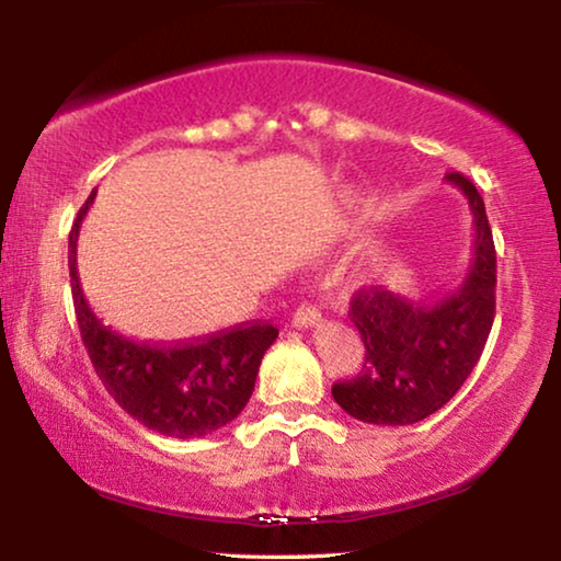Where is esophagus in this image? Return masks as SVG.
I'll return each mask as SVG.
<instances>
[{"mask_svg":"<svg viewBox=\"0 0 561 561\" xmlns=\"http://www.w3.org/2000/svg\"><path fill=\"white\" fill-rule=\"evenodd\" d=\"M319 319H321V311L317 309V306L301 304L294 313V327H313V324H319Z\"/></svg>","mask_w":561,"mask_h":561,"instance_id":"34e87169","label":"esophagus"}]
</instances>
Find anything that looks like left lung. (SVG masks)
<instances>
[{
    "instance_id": "obj_1",
    "label": "left lung",
    "mask_w": 561,
    "mask_h": 561,
    "mask_svg": "<svg viewBox=\"0 0 561 561\" xmlns=\"http://www.w3.org/2000/svg\"><path fill=\"white\" fill-rule=\"evenodd\" d=\"M472 211L474 257L467 278L436 301H411L386 288L352 296L350 317L365 342L357 378L332 396L365 424L405 426L439 411L462 388L485 350L495 319V244L485 204L470 179L447 173Z\"/></svg>"
}]
</instances>
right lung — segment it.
<instances>
[{
    "mask_svg": "<svg viewBox=\"0 0 561 561\" xmlns=\"http://www.w3.org/2000/svg\"><path fill=\"white\" fill-rule=\"evenodd\" d=\"M96 191L81 206L68 234V271L81 340L106 393L142 426L175 439H196L240 416L248 405L265 350L278 336L267 321H244L194 342H137L114 332L91 311L76 271L79 225Z\"/></svg>",
    "mask_w": 561,
    "mask_h": 561,
    "instance_id": "1",
    "label": "right lung"
}]
</instances>
